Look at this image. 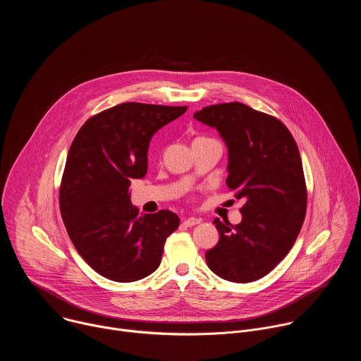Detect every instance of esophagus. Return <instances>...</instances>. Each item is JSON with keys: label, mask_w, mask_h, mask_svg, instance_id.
<instances>
[{"label": "esophagus", "mask_w": 361, "mask_h": 361, "mask_svg": "<svg viewBox=\"0 0 361 361\" xmlns=\"http://www.w3.org/2000/svg\"><path fill=\"white\" fill-rule=\"evenodd\" d=\"M201 223V220L200 219H195V217H188V219H185L184 221H183V224L185 226V227H192V226H197V224H200Z\"/></svg>", "instance_id": "obj_1"}]
</instances>
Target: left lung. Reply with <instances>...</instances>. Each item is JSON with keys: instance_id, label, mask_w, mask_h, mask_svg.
Instances as JSON below:
<instances>
[{"instance_id": "1", "label": "left lung", "mask_w": 361, "mask_h": 361, "mask_svg": "<svg viewBox=\"0 0 361 361\" xmlns=\"http://www.w3.org/2000/svg\"><path fill=\"white\" fill-rule=\"evenodd\" d=\"M194 118L220 133L228 148L227 187L244 200L240 224L214 220L220 240L205 262L224 280L255 281L288 254L305 217L298 147L280 120L241 102L204 107Z\"/></svg>"}]
</instances>
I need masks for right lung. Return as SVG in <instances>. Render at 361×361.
Instances as JSON below:
<instances>
[{
    "instance_id": "add662e5",
    "label": "right lung",
    "mask_w": 361,
    "mask_h": 361,
    "mask_svg": "<svg viewBox=\"0 0 361 361\" xmlns=\"http://www.w3.org/2000/svg\"><path fill=\"white\" fill-rule=\"evenodd\" d=\"M187 107L123 102L77 133L60 187V210L78 254L98 274L131 283L156 271L180 219L170 210L138 216L130 184L147 174L151 137Z\"/></svg>"
}]
</instances>
